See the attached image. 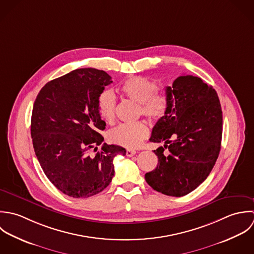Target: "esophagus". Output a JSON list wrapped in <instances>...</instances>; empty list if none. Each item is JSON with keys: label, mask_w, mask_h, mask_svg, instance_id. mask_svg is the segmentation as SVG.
<instances>
[{"label": "esophagus", "mask_w": 254, "mask_h": 254, "mask_svg": "<svg viewBox=\"0 0 254 254\" xmlns=\"http://www.w3.org/2000/svg\"><path fill=\"white\" fill-rule=\"evenodd\" d=\"M126 154H127V157H132V156H134V155L136 154V151L131 150V149H127Z\"/></svg>", "instance_id": "34e87169"}]
</instances>
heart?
Segmentation results:
<instances>
[{
	"instance_id": "b5f03b06",
	"label": "heart",
	"mask_w": 254,
	"mask_h": 254,
	"mask_svg": "<svg viewBox=\"0 0 254 254\" xmlns=\"http://www.w3.org/2000/svg\"><path fill=\"white\" fill-rule=\"evenodd\" d=\"M156 82L142 77L134 76L126 80L121 91L125 97L139 104V113L149 120L156 121L163 118L168 110V101L164 96L157 94ZM117 100L110 90L103 91L98 99V111L103 120L113 122L116 114ZM149 128L145 122L122 124L109 133L110 140L126 148H137L148 136Z\"/></svg>"
}]
</instances>
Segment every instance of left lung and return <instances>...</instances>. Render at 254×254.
Listing matches in <instances>:
<instances>
[{
    "label": "left lung",
    "instance_id": "obj_1",
    "mask_svg": "<svg viewBox=\"0 0 254 254\" xmlns=\"http://www.w3.org/2000/svg\"><path fill=\"white\" fill-rule=\"evenodd\" d=\"M166 99L167 113L150 137L164 147L154 150L158 165L145 174V181L156 191L180 197L194 190L212 171L221 149L223 115L215 89L197 76H179L166 87Z\"/></svg>",
    "mask_w": 254,
    "mask_h": 254
}]
</instances>
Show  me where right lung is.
<instances>
[{
  "mask_svg": "<svg viewBox=\"0 0 254 254\" xmlns=\"http://www.w3.org/2000/svg\"><path fill=\"white\" fill-rule=\"evenodd\" d=\"M112 77L104 70L78 68L46 83L34 102L31 136L46 177L63 193L87 198L104 190L115 174L114 158L126 149L104 143L106 123L98 99Z\"/></svg>",
  "mask_w": 254,
  "mask_h": 254,
  "instance_id": "1",
  "label": "right lung"
}]
</instances>
